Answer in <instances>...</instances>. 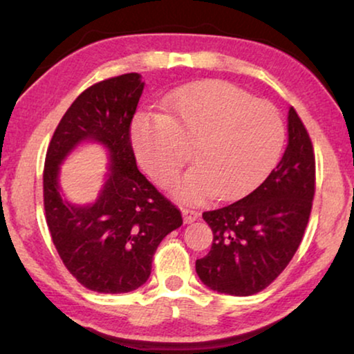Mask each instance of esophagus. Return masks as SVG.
<instances>
[{
	"mask_svg": "<svg viewBox=\"0 0 354 354\" xmlns=\"http://www.w3.org/2000/svg\"><path fill=\"white\" fill-rule=\"evenodd\" d=\"M182 214H183V221H185V224H192V222H195L198 217H200V212L195 209H190V207L182 209Z\"/></svg>",
	"mask_w": 354,
	"mask_h": 354,
	"instance_id": "34e87169",
	"label": "esophagus"
}]
</instances>
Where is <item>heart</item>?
<instances>
[{"instance_id": "b5f03b06", "label": "heart", "mask_w": 354, "mask_h": 354, "mask_svg": "<svg viewBox=\"0 0 354 354\" xmlns=\"http://www.w3.org/2000/svg\"><path fill=\"white\" fill-rule=\"evenodd\" d=\"M133 151L158 185L171 187L192 156L196 166L174 188L185 203L219 195L239 200L266 180L285 145L275 106L221 80L182 86L162 100V113H140Z\"/></svg>"}]
</instances>
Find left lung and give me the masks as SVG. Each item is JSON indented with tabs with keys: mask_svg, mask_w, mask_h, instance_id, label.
<instances>
[{
	"mask_svg": "<svg viewBox=\"0 0 354 354\" xmlns=\"http://www.w3.org/2000/svg\"><path fill=\"white\" fill-rule=\"evenodd\" d=\"M316 190L311 138L288 111V145L277 167L241 200L203 212L212 246L196 259L201 282L219 293L250 297L269 287L301 243Z\"/></svg>",
	"mask_w": 354,
	"mask_h": 354,
	"instance_id": "8db88e82",
	"label": "left lung"
}]
</instances>
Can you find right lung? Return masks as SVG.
Listing matches in <instances>:
<instances>
[{
  "label": "right lung",
  "mask_w": 354,
  "mask_h": 354,
  "mask_svg": "<svg viewBox=\"0 0 354 354\" xmlns=\"http://www.w3.org/2000/svg\"><path fill=\"white\" fill-rule=\"evenodd\" d=\"M143 86L135 72L91 85L62 115L46 151L43 203L53 243L77 282L98 293L142 287L159 243L182 225L180 211L135 161L130 124ZM84 141L103 144L110 162L97 201L79 207L62 198L57 177L66 154Z\"/></svg>",
  "instance_id": "1"
}]
</instances>
